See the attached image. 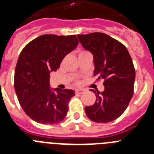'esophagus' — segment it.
Wrapping results in <instances>:
<instances>
[{
    "label": "esophagus",
    "instance_id": "34e87169",
    "mask_svg": "<svg viewBox=\"0 0 154 154\" xmlns=\"http://www.w3.org/2000/svg\"><path fill=\"white\" fill-rule=\"evenodd\" d=\"M84 92L83 89H76L75 93L76 94H82Z\"/></svg>",
    "mask_w": 154,
    "mask_h": 154
}]
</instances>
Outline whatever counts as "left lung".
<instances>
[{"label": "left lung", "instance_id": "1", "mask_svg": "<svg viewBox=\"0 0 154 154\" xmlns=\"http://www.w3.org/2000/svg\"><path fill=\"white\" fill-rule=\"evenodd\" d=\"M82 46L93 55L94 76L103 79V92L90 89L96 102L85 107L89 119L106 123L119 117L133 95L135 69L126 48L117 40L100 32L79 35Z\"/></svg>", "mask_w": 154, "mask_h": 154}]
</instances>
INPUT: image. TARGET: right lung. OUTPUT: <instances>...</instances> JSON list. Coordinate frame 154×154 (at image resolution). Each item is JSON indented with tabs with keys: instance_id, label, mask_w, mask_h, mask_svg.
<instances>
[{
	"instance_id": "right-lung-1",
	"label": "right lung",
	"mask_w": 154,
	"mask_h": 154,
	"mask_svg": "<svg viewBox=\"0 0 154 154\" xmlns=\"http://www.w3.org/2000/svg\"><path fill=\"white\" fill-rule=\"evenodd\" d=\"M78 44L75 35H43L29 42L19 55L14 89L25 113L37 123L56 124L67 115L75 91L50 88V73L56 72Z\"/></svg>"
}]
</instances>
